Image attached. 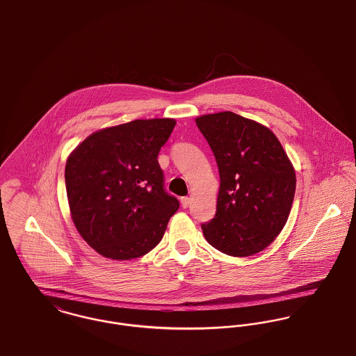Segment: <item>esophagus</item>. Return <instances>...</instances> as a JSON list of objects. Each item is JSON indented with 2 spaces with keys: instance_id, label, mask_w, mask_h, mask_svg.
Listing matches in <instances>:
<instances>
[{
  "instance_id": "1",
  "label": "esophagus",
  "mask_w": 356,
  "mask_h": 356,
  "mask_svg": "<svg viewBox=\"0 0 356 356\" xmlns=\"http://www.w3.org/2000/svg\"><path fill=\"white\" fill-rule=\"evenodd\" d=\"M180 202H181V206H183L184 209H187V207L190 206V203H191V199H190L188 196H183V197L180 199Z\"/></svg>"
}]
</instances>
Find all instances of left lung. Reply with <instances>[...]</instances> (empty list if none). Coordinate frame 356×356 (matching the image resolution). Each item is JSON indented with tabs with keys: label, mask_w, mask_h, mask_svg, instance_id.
<instances>
[{
	"label": "left lung",
	"mask_w": 356,
	"mask_h": 356,
	"mask_svg": "<svg viewBox=\"0 0 356 356\" xmlns=\"http://www.w3.org/2000/svg\"><path fill=\"white\" fill-rule=\"evenodd\" d=\"M218 165L217 213L202 223L210 245L234 257L266 249L284 227L296 170L274 133L230 111L195 119Z\"/></svg>",
	"instance_id": "8db88e82"
}]
</instances>
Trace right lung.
Masks as SVG:
<instances>
[{"instance_id": "1", "label": "right lung", "mask_w": 356, "mask_h": 356, "mask_svg": "<svg viewBox=\"0 0 356 356\" xmlns=\"http://www.w3.org/2000/svg\"><path fill=\"white\" fill-rule=\"evenodd\" d=\"M175 119L133 120L93 133L69 156L65 183L73 222L97 253L140 257L157 245L179 200L165 191L159 153Z\"/></svg>"}]
</instances>
